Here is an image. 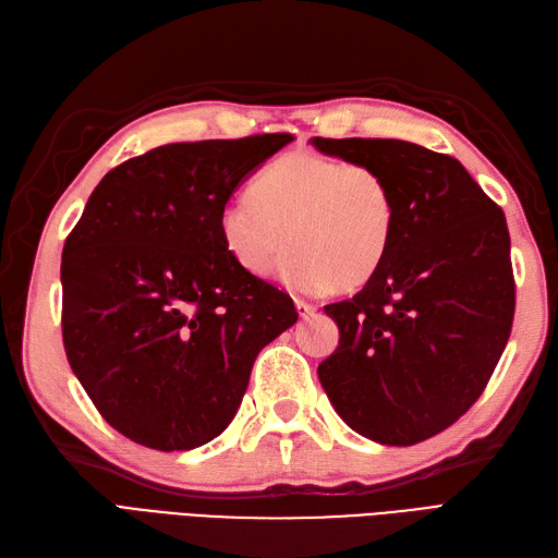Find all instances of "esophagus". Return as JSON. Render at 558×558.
<instances>
[{"label": "esophagus", "mask_w": 558, "mask_h": 558, "mask_svg": "<svg viewBox=\"0 0 558 558\" xmlns=\"http://www.w3.org/2000/svg\"><path fill=\"white\" fill-rule=\"evenodd\" d=\"M295 310H298V315H301V317H310L312 312H317V305H312L307 301H295Z\"/></svg>", "instance_id": "1"}]
</instances>
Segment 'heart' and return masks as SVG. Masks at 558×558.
<instances>
[{
    "mask_svg": "<svg viewBox=\"0 0 558 558\" xmlns=\"http://www.w3.org/2000/svg\"><path fill=\"white\" fill-rule=\"evenodd\" d=\"M227 253L265 279L281 265L295 293L357 289L384 265L398 236V201L381 168L295 151L255 177L248 198L220 213Z\"/></svg>",
    "mask_w": 558,
    "mask_h": 558,
    "instance_id": "heart-1",
    "label": "heart"
}]
</instances>
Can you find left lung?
Wrapping results in <instances>:
<instances>
[{
    "label": "left lung",
    "mask_w": 558,
    "mask_h": 558,
    "mask_svg": "<svg viewBox=\"0 0 558 558\" xmlns=\"http://www.w3.org/2000/svg\"><path fill=\"white\" fill-rule=\"evenodd\" d=\"M312 146L381 168L398 201V236L364 289L326 305L341 331L319 381L360 436L416 445L481 398L507 348L515 283L505 213L452 156L400 140Z\"/></svg>",
    "instance_id": "8db88e82"
}]
</instances>
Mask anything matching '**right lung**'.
<instances>
[{
    "instance_id": "1",
    "label": "right lung",
    "mask_w": 558,
    "mask_h": 558,
    "mask_svg": "<svg viewBox=\"0 0 558 558\" xmlns=\"http://www.w3.org/2000/svg\"><path fill=\"white\" fill-rule=\"evenodd\" d=\"M291 134L180 142L108 172L65 239L63 348L99 414L160 452L234 418L253 362L295 324L291 298L227 253L220 213Z\"/></svg>"
}]
</instances>
